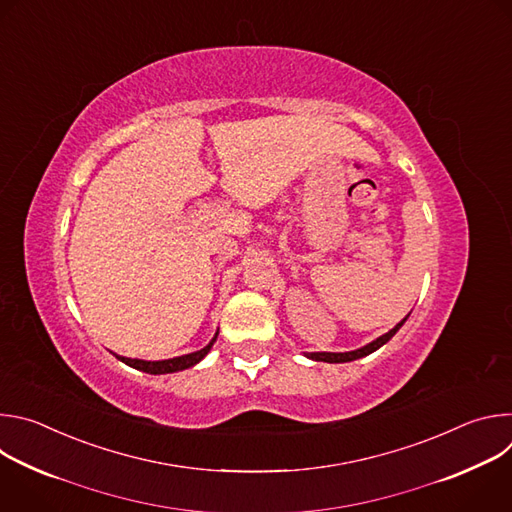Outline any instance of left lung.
<instances>
[{"label":"left lung","instance_id":"obj_1","mask_svg":"<svg viewBox=\"0 0 512 512\" xmlns=\"http://www.w3.org/2000/svg\"><path fill=\"white\" fill-rule=\"evenodd\" d=\"M407 318H409V314H407L395 328H391L387 334L379 336L377 340H373V342H369V344H364V346H360V348H356V350H348V352H306V356L312 358V360H316V362H350V360H356V358H362V356H369L371 352H375V350H379L383 344H387V342L399 332V328L405 324Z\"/></svg>","mask_w":512,"mask_h":512}]
</instances>
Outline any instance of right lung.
Here are the masks:
<instances>
[{
	"label": "right lung",
	"mask_w": 512,
	"mask_h": 512,
	"mask_svg": "<svg viewBox=\"0 0 512 512\" xmlns=\"http://www.w3.org/2000/svg\"><path fill=\"white\" fill-rule=\"evenodd\" d=\"M216 338H218V330L214 332L212 340H210L204 348H200V350H196V352H190V354L166 358V360H141V358L119 356V354H115V352H113V354H115L117 360L125 362L127 367H131V369H137V371H143V373H150V375H168V373H178V371L190 369V367H194V364H198V362L210 352V348H212V344L216 342Z\"/></svg>",
	"instance_id": "add662e5"
}]
</instances>
